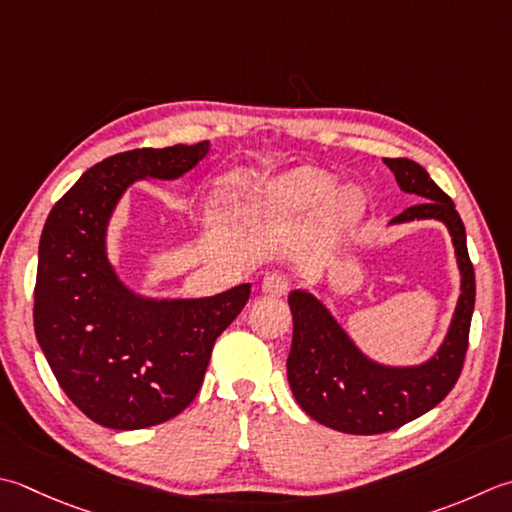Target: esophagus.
Wrapping results in <instances>:
<instances>
[{"label": "esophagus", "instance_id": "esophagus-1", "mask_svg": "<svg viewBox=\"0 0 512 512\" xmlns=\"http://www.w3.org/2000/svg\"><path fill=\"white\" fill-rule=\"evenodd\" d=\"M288 290H290L288 277L279 275V273H268V275L264 277V282H262V293H264V295H270V297H284V295L288 293Z\"/></svg>", "mask_w": 512, "mask_h": 512}]
</instances>
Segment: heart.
Returning <instances> with one entry per match:
<instances>
[{
    "label": "heart",
    "mask_w": 512,
    "mask_h": 512,
    "mask_svg": "<svg viewBox=\"0 0 512 512\" xmlns=\"http://www.w3.org/2000/svg\"><path fill=\"white\" fill-rule=\"evenodd\" d=\"M335 177L324 168L299 166L266 182L230 175L219 190V202L230 215L246 219H284L302 215L324 202ZM326 202V222L333 230H346L366 215V195L355 184L335 188Z\"/></svg>",
    "instance_id": "b5f03b06"
}]
</instances>
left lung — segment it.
<instances>
[{
    "label": "left lung",
    "instance_id": "8db88e82",
    "mask_svg": "<svg viewBox=\"0 0 512 512\" xmlns=\"http://www.w3.org/2000/svg\"><path fill=\"white\" fill-rule=\"evenodd\" d=\"M384 164L393 170L404 193L424 199L390 219V224L415 219L442 222L453 239L462 284L444 342L433 357L415 366L375 362L350 339L322 299L306 290L288 295L293 313V344L286 359L290 390L315 422L350 435L388 433L442 402L462 373L475 308V270L453 199L413 159H384Z\"/></svg>",
    "mask_w": 512,
    "mask_h": 512
}]
</instances>
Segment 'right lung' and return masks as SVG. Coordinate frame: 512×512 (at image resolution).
<instances>
[{
    "label": "right lung",
    "mask_w": 512,
    "mask_h": 512,
    "mask_svg": "<svg viewBox=\"0 0 512 512\" xmlns=\"http://www.w3.org/2000/svg\"><path fill=\"white\" fill-rule=\"evenodd\" d=\"M210 142L137 148L88 168L59 199L39 239L35 335L59 386L86 417L113 430L168 422L193 402L215 339L250 297L239 284L213 297L135 293L108 259V224L139 179H179Z\"/></svg>",
    "instance_id": "obj_1"
}]
</instances>
